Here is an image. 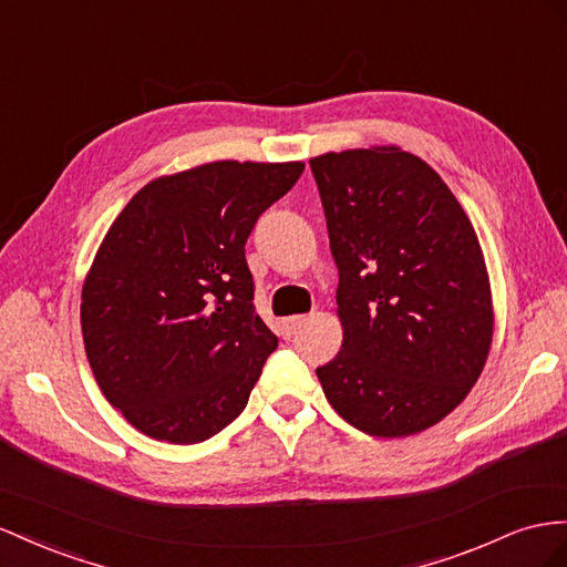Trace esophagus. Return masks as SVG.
<instances>
[{"mask_svg":"<svg viewBox=\"0 0 567 567\" xmlns=\"http://www.w3.org/2000/svg\"><path fill=\"white\" fill-rule=\"evenodd\" d=\"M308 321V315H296V317H288L281 321V336L286 341L293 339V336L300 331V327Z\"/></svg>","mask_w":567,"mask_h":567,"instance_id":"1","label":"esophagus"}]
</instances>
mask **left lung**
Returning a JSON list of instances; mask_svg holds the SVG:
<instances>
[{
	"label": "left lung",
	"instance_id": "8db88e82",
	"mask_svg": "<svg viewBox=\"0 0 567 567\" xmlns=\"http://www.w3.org/2000/svg\"><path fill=\"white\" fill-rule=\"evenodd\" d=\"M339 267L343 346L317 367L355 430L410 436L465 401L492 348L477 234L446 183L401 147L310 159Z\"/></svg>",
	"mask_w": 567,
	"mask_h": 567
}]
</instances>
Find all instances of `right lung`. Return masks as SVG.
<instances>
[{
    "mask_svg": "<svg viewBox=\"0 0 567 567\" xmlns=\"http://www.w3.org/2000/svg\"><path fill=\"white\" fill-rule=\"evenodd\" d=\"M302 169L224 159L162 176L106 231L83 286V341L137 432L188 446L248 405L279 339L255 312L246 240Z\"/></svg>",
    "mask_w": 567,
    "mask_h": 567,
    "instance_id": "obj_1",
    "label": "right lung"
}]
</instances>
